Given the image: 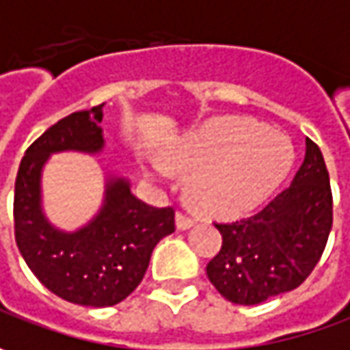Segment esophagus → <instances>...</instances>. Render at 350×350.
Returning <instances> with one entry per match:
<instances>
[{"label":"esophagus","mask_w":350,"mask_h":350,"mask_svg":"<svg viewBox=\"0 0 350 350\" xmlns=\"http://www.w3.org/2000/svg\"><path fill=\"white\" fill-rule=\"evenodd\" d=\"M196 223V219L191 217V215H188V213H184V211H178L176 213V225H178V229H190L191 225Z\"/></svg>","instance_id":"34e87169"}]
</instances>
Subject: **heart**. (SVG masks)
<instances>
[{"mask_svg": "<svg viewBox=\"0 0 350 350\" xmlns=\"http://www.w3.org/2000/svg\"><path fill=\"white\" fill-rule=\"evenodd\" d=\"M170 166L188 172L190 196L213 215H239L265 202L294 164L292 141L265 125L223 119L180 139ZM162 174L166 170L159 166Z\"/></svg>", "mask_w": 350, "mask_h": 350, "instance_id": "heart-1", "label": "heart"}]
</instances>
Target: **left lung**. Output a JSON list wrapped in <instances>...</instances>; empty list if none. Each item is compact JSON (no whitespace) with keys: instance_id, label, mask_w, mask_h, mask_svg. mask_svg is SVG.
Returning a JSON list of instances; mask_svg holds the SVG:
<instances>
[{"instance_id":"8db88e82","label":"left lung","mask_w":350,"mask_h":350,"mask_svg":"<svg viewBox=\"0 0 350 350\" xmlns=\"http://www.w3.org/2000/svg\"><path fill=\"white\" fill-rule=\"evenodd\" d=\"M223 243L205 272L221 296L256 306L306 280L325 251L333 193L319 146L306 139V159L274 200L243 219L215 223Z\"/></svg>"}]
</instances>
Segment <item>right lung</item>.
I'll list each match as a JSON object with an SVG mask.
<instances>
[{
	"label": "right lung",
	"instance_id": "add662e5",
	"mask_svg": "<svg viewBox=\"0 0 350 350\" xmlns=\"http://www.w3.org/2000/svg\"><path fill=\"white\" fill-rule=\"evenodd\" d=\"M103 103L56 121L25 150L15 180V241L25 262L58 297L107 308L135 292L152 249L174 233V207H152L135 198L125 180H109L98 217L76 233L54 229L40 211V170L60 150L98 152L103 146Z\"/></svg>",
	"mask_w": 350,
	"mask_h": 350
}]
</instances>
